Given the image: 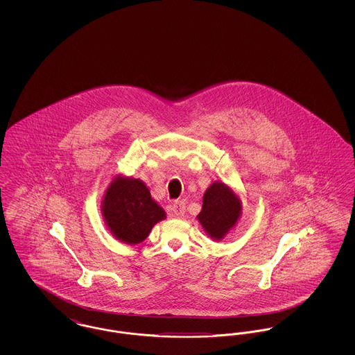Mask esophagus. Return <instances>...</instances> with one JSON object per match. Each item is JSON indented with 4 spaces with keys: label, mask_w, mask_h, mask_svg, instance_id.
I'll list each match as a JSON object with an SVG mask.
<instances>
[{
    "label": "esophagus",
    "mask_w": 355,
    "mask_h": 355,
    "mask_svg": "<svg viewBox=\"0 0 355 355\" xmlns=\"http://www.w3.org/2000/svg\"><path fill=\"white\" fill-rule=\"evenodd\" d=\"M171 211H173V216L177 218L184 217L186 213V203L184 201H177V202L173 203Z\"/></svg>",
    "instance_id": "esophagus-1"
}]
</instances>
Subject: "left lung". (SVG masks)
<instances>
[{"mask_svg": "<svg viewBox=\"0 0 355 355\" xmlns=\"http://www.w3.org/2000/svg\"><path fill=\"white\" fill-rule=\"evenodd\" d=\"M242 214V201L233 187L216 181L203 194L202 210L197 216L205 233L214 241H222L236 227Z\"/></svg>", "mask_w": 355, "mask_h": 355, "instance_id": "left-lung-1", "label": "left lung"}]
</instances>
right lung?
Returning <instances> with one entry per match:
<instances>
[{
	"label": "right lung",
	"instance_id": "right-lung-1",
	"mask_svg": "<svg viewBox=\"0 0 355 355\" xmlns=\"http://www.w3.org/2000/svg\"><path fill=\"white\" fill-rule=\"evenodd\" d=\"M101 214L110 234L126 245L144 242L154 225L166 218L145 182L122 174H117L105 190Z\"/></svg>",
	"mask_w": 355,
	"mask_h": 355
}]
</instances>
